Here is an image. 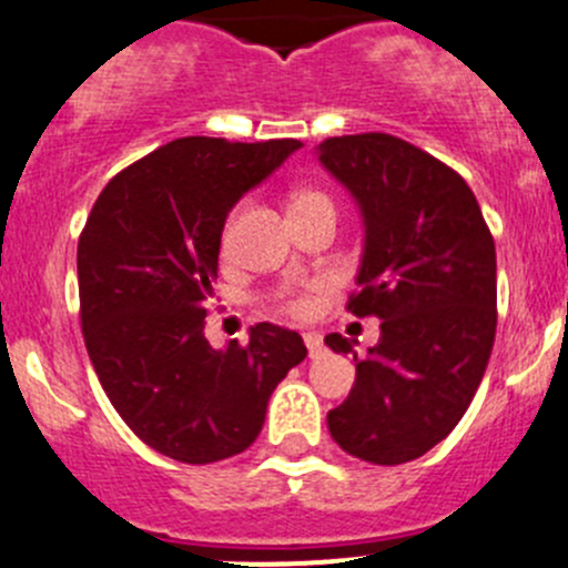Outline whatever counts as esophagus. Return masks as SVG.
<instances>
[{
  "label": "esophagus",
  "instance_id": "esophagus-1",
  "mask_svg": "<svg viewBox=\"0 0 568 568\" xmlns=\"http://www.w3.org/2000/svg\"><path fill=\"white\" fill-rule=\"evenodd\" d=\"M305 346L311 352V357H318L324 352V341L318 333H305Z\"/></svg>",
  "mask_w": 568,
  "mask_h": 568
}]
</instances>
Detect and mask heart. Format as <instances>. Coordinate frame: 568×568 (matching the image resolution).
<instances>
[{
  "mask_svg": "<svg viewBox=\"0 0 568 568\" xmlns=\"http://www.w3.org/2000/svg\"><path fill=\"white\" fill-rule=\"evenodd\" d=\"M311 202H329V200L322 194V191L302 189V191H296L294 200H291V211H294V207H302V205H311ZM313 307H316L313 288L296 291V294L285 296V311H291L294 316H307V313H313Z\"/></svg>",
  "mask_w": 568,
  "mask_h": 568,
  "instance_id": "b5f03b06",
  "label": "heart"
}]
</instances>
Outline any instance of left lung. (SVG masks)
I'll return each instance as SVG.
<instances>
[{
    "label": "left lung",
    "instance_id": "8db88e82",
    "mask_svg": "<svg viewBox=\"0 0 568 568\" xmlns=\"http://www.w3.org/2000/svg\"><path fill=\"white\" fill-rule=\"evenodd\" d=\"M322 166L363 216L357 294L379 341L355 355V385L327 413L344 453L377 466L422 458L455 430L486 374L497 333V250L455 169L385 132L327 138ZM333 352L349 338L329 333Z\"/></svg>",
    "mask_w": 568,
    "mask_h": 568
}]
</instances>
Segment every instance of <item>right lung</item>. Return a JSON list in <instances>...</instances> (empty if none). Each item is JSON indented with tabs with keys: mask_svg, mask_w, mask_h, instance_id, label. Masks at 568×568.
<instances>
[{
	"mask_svg": "<svg viewBox=\"0 0 568 568\" xmlns=\"http://www.w3.org/2000/svg\"><path fill=\"white\" fill-rule=\"evenodd\" d=\"M300 146L178 138L115 174L82 227L77 280L93 372L126 427L180 464L244 453L272 390L307 355L300 333L268 322L244 346L205 338L227 213Z\"/></svg>",
	"mask_w": 568,
	"mask_h": 568,
	"instance_id": "add662e5",
	"label": "right lung"
}]
</instances>
